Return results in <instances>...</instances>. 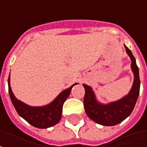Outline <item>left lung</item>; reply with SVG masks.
I'll use <instances>...</instances> for the list:
<instances>
[{
	"label": "left lung",
	"mask_w": 147,
	"mask_h": 147,
	"mask_svg": "<svg viewBox=\"0 0 147 147\" xmlns=\"http://www.w3.org/2000/svg\"><path fill=\"white\" fill-rule=\"evenodd\" d=\"M126 53L131 59V69L134 74V81L131 90L126 97L108 105H102L97 102L91 87L84 84L85 96L83 102L86 113L94 122L103 126H114L125 120L132 113L140 90V79L136 61L129 49Z\"/></svg>",
	"instance_id": "obj_1"
}]
</instances>
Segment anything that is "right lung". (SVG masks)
I'll use <instances>...</instances> for the list:
<instances>
[{
	"mask_svg": "<svg viewBox=\"0 0 147 147\" xmlns=\"http://www.w3.org/2000/svg\"><path fill=\"white\" fill-rule=\"evenodd\" d=\"M76 84H74L69 89L62 91L50 104L40 107H33L21 102L15 98L10 87L9 77L8 79L10 98L18 114L32 126L41 129L51 127L58 123L61 118L64 102L69 96L72 87Z\"/></svg>",
	"mask_w": 147,
	"mask_h": 147,
	"instance_id": "obj_1",
	"label": "right lung"
}]
</instances>
